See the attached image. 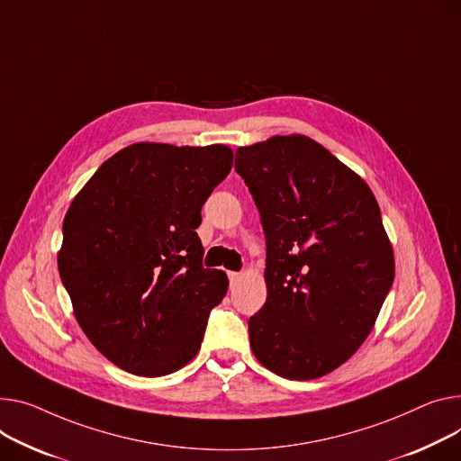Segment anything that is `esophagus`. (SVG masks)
Segmentation results:
<instances>
[{"label":"esophagus","instance_id":"1","mask_svg":"<svg viewBox=\"0 0 461 461\" xmlns=\"http://www.w3.org/2000/svg\"><path fill=\"white\" fill-rule=\"evenodd\" d=\"M228 278H230V284H237L240 280V272H228Z\"/></svg>","mask_w":461,"mask_h":461}]
</instances>
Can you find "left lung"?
<instances>
[{
  "instance_id": "left-lung-1",
  "label": "left lung",
  "mask_w": 461,
  "mask_h": 461,
  "mask_svg": "<svg viewBox=\"0 0 461 461\" xmlns=\"http://www.w3.org/2000/svg\"><path fill=\"white\" fill-rule=\"evenodd\" d=\"M235 170L267 240V302L249 321L252 352L284 378L324 376L361 347L393 285L376 198L303 135L237 148Z\"/></svg>"
}]
</instances>
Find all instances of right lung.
<instances>
[{
	"label": "right lung",
	"instance_id": "add662e5",
	"mask_svg": "<svg viewBox=\"0 0 461 461\" xmlns=\"http://www.w3.org/2000/svg\"><path fill=\"white\" fill-rule=\"evenodd\" d=\"M233 151L140 142L114 153L74 198L59 274L74 313L109 361L165 376L200 350L228 276L202 263V205Z\"/></svg>",
	"mask_w": 461,
	"mask_h": 461
}]
</instances>
